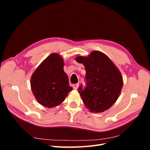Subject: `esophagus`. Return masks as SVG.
<instances>
[{
  "label": "esophagus",
  "instance_id": "34e87169",
  "mask_svg": "<svg viewBox=\"0 0 150 150\" xmlns=\"http://www.w3.org/2000/svg\"><path fill=\"white\" fill-rule=\"evenodd\" d=\"M78 86H79V84H78H78H74L72 85V87H73V88H74V89H78Z\"/></svg>",
  "mask_w": 150,
  "mask_h": 150
}]
</instances>
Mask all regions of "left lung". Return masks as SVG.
Returning a JSON list of instances; mask_svg holds the SVG:
<instances>
[{
	"mask_svg": "<svg viewBox=\"0 0 150 150\" xmlns=\"http://www.w3.org/2000/svg\"><path fill=\"white\" fill-rule=\"evenodd\" d=\"M76 61L85 67L86 86L78 92L91 112H101L111 108L118 98L123 85L119 69L104 53L95 51Z\"/></svg>",
	"mask_w": 150,
	"mask_h": 150,
	"instance_id": "8db88e82",
	"label": "left lung"
}]
</instances>
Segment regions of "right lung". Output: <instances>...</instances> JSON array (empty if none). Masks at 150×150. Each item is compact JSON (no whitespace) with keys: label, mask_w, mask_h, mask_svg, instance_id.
Wrapping results in <instances>:
<instances>
[{"label":"right lung","mask_w":150,"mask_h":150,"mask_svg":"<svg viewBox=\"0 0 150 150\" xmlns=\"http://www.w3.org/2000/svg\"><path fill=\"white\" fill-rule=\"evenodd\" d=\"M63 67L62 58L57 53L52 54L32 75L31 89L41 105L49 108L59 105L72 89Z\"/></svg>","instance_id":"right-lung-1"}]
</instances>
